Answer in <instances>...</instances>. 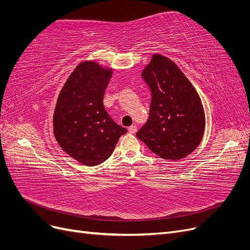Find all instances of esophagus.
Masks as SVG:
<instances>
[{"mask_svg": "<svg viewBox=\"0 0 250 250\" xmlns=\"http://www.w3.org/2000/svg\"><path fill=\"white\" fill-rule=\"evenodd\" d=\"M137 130H138V128L135 125H132V126L128 128V131H129L130 133H135V132H137Z\"/></svg>", "mask_w": 250, "mask_h": 250, "instance_id": "34e87169", "label": "esophagus"}]
</instances>
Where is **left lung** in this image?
<instances>
[{"label":"left lung","mask_w":250,"mask_h":250,"mask_svg":"<svg viewBox=\"0 0 250 250\" xmlns=\"http://www.w3.org/2000/svg\"><path fill=\"white\" fill-rule=\"evenodd\" d=\"M142 76L152 100L147 123L137 137L164 160L178 161L199 146L206 129V113L197 90L176 63L153 54Z\"/></svg>","instance_id":"left-lung-1"}]
</instances>
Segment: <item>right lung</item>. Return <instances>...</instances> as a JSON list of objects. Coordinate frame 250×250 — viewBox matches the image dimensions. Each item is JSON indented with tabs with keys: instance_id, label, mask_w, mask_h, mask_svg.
<instances>
[{
	"instance_id": "add662e5",
	"label": "right lung",
	"mask_w": 250,
	"mask_h": 250,
	"mask_svg": "<svg viewBox=\"0 0 250 250\" xmlns=\"http://www.w3.org/2000/svg\"><path fill=\"white\" fill-rule=\"evenodd\" d=\"M111 76V67L94 60L80 62L60 90L53 116V131L59 146L89 167L106 161L127 131L113 122L103 105Z\"/></svg>"
}]
</instances>
